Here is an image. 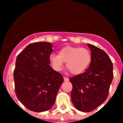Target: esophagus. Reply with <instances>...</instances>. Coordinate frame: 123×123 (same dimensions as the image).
Segmentation results:
<instances>
[{
	"instance_id": "34e87169",
	"label": "esophagus",
	"mask_w": 123,
	"mask_h": 123,
	"mask_svg": "<svg viewBox=\"0 0 123 123\" xmlns=\"http://www.w3.org/2000/svg\"><path fill=\"white\" fill-rule=\"evenodd\" d=\"M64 80L65 81V82H67V81L69 80V79H68V78H67V77H64Z\"/></svg>"
}]
</instances>
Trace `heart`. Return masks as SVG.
<instances>
[{"mask_svg": "<svg viewBox=\"0 0 123 123\" xmlns=\"http://www.w3.org/2000/svg\"><path fill=\"white\" fill-rule=\"evenodd\" d=\"M49 61L53 69L61 71L64 63L74 75L83 73L89 66L91 54L89 50L79 46H66L60 50L59 55L50 54Z\"/></svg>", "mask_w": 123, "mask_h": 123, "instance_id": "heart-1", "label": "heart"}]
</instances>
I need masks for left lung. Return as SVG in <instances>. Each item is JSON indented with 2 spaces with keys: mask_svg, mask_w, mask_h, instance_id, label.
<instances>
[{
  "mask_svg": "<svg viewBox=\"0 0 123 123\" xmlns=\"http://www.w3.org/2000/svg\"><path fill=\"white\" fill-rule=\"evenodd\" d=\"M91 52V61L84 73L69 79L73 85L71 92L75 108L89 112L97 108L107 98L113 79V64L103 50L87 44Z\"/></svg>",
  "mask_w": 123,
  "mask_h": 123,
  "instance_id": "1",
  "label": "left lung"
}]
</instances>
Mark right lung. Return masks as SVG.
I'll return each mask as SVG.
<instances>
[{"instance_id":"right-lung-1","label":"right lung","mask_w":123,"mask_h":123,"mask_svg":"<svg viewBox=\"0 0 123 123\" xmlns=\"http://www.w3.org/2000/svg\"><path fill=\"white\" fill-rule=\"evenodd\" d=\"M48 42L29 44L16 57L14 71L15 92L19 101L36 112L48 111L54 105L62 75L50 66L53 52Z\"/></svg>"}]
</instances>
